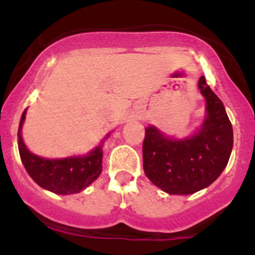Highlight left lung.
<instances>
[{
    "label": "left lung",
    "instance_id": "8db88e82",
    "mask_svg": "<svg viewBox=\"0 0 255 255\" xmlns=\"http://www.w3.org/2000/svg\"><path fill=\"white\" fill-rule=\"evenodd\" d=\"M206 99V120L199 133L182 140L145 128L143 168L155 186L170 195H189L210 186L226 168L233 146V129L222 101L200 78Z\"/></svg>",
    "mask_w": 255,
    "mask_h": 255
}]
</instances>
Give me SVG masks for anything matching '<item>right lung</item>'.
<instances>
[{
    "mask_svg": "<svg viewBox=\"0 0 255 255\" xmlns=\"http://www.w3.org/2000/svg\"><path fill=\"white\" fill-rule=\"evenodd\" d=\"M24 118L25 110L18 128V149L25 170L39 186L60 195L78 194L99 177L102 171L104 143L86 156L54 160L40 158L30 153L23 143L22 126Z\"/></svg>",
    "mask_w": 255,
    "mask_h": 255,
    "instance_id": "add662e5",
    "label": "right lung"
}]
</instances>
